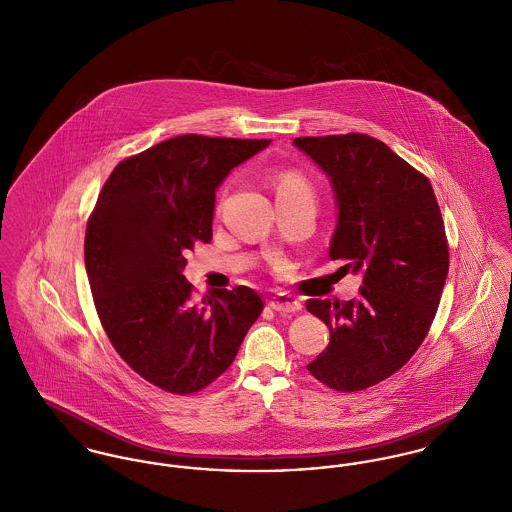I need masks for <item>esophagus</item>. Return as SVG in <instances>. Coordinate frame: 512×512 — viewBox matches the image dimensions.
Listing matches in <instances>:
<instances>
[{"label":"esophagus","instance_id":"obj_1","mask_svg":"<svg viewBox=\"0 0 512 512\" xmlns=\"http://www.w3.org/2000/svg\"><path fill=\"white\" fill-rule=\"evenodd\" d=\"M269 306H271L275 312H280V314H294V312H300V310H302V304H300L294 296H290V294H286V292H278V294H275V296L269 300Z\"/></svg>","mask_w":512,"mask_h":512}]
</instances>
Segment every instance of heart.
Segmentation results:
<instances>
[{
	"instance_id": "obj_1",
	"label": "heart",
	"mask_w": 512,
	"mask_h": 512,
	"mask_svg": "<svg viewBox=\"0 0 512 512\" xmlns=\"http://www.w3.org/2000/svg\"><path fill=\"white\" fill-rule=\"evenodd\" d=\"M276 198H314V189L298 171H280L275 177Z\"/></svg>"
}]
</instances>
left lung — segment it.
<instances>
[{"label": "left lung", "mask_w": 512, "mask_h": 512, "mask_svg": "<svg viewBox=\"0 0 512 512\" xmlns=\"http://www.w3.org/2000/svg\"><path fill=\"white\" fill-rule=\"evenodd\" d=\"M294 146L335 191L331 261L362 276L349 302H306L331 331L308 370L331 390L360 392L395 374L431 329L450 261L444 220L431 181L372 136H304Z\"/></svg>", "instance_id": "obj_1"}]
</instances>
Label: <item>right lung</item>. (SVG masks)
Segmentation results:
<instances>
[{
  "label": "right lung",
  "instance_id": "1",
  "mask_svg": "<svg viewBox=\"0 0 512 512\" xmlns=\"http://www.w3.org/2000/svg\"><path fill=\"white\" fill-rule=\"evenodd\" d=\"M271 140L185 134L122 159L85 230V271L120 358L163 392L197 394L234 362L263 312L247 288L193 302L185 255L210 243L218 185Z\"/></svg>",
  "mask_w": 512,
  "mask_h": 512
}]
</instances>
